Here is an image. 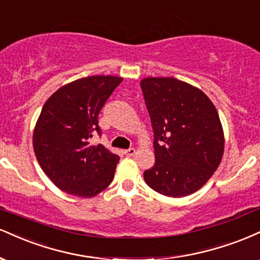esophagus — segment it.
<instances>
[{"label":"esophagus","mask_w":260,"mask_h":260,"mask_svg":"<svg viewBox=\"0 0 260 260\" xmlns=\"http://www.w3.org/2000/svg\"><path fill=\"white\" fill-rule=\"evenodd\" d=\"M135 153H136L135 148H129V149H125L124 151V154L127 155V157H131V155H134Z\"/></svg>","instance_id":"esophagus-1"}]
</instances>
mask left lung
I'll return each mask as SVG.
<instances>
[{"label": "left lung", "instance_id": "left-lung-1", "mask_svg": "<svg viewBox=\"0 0 260 260\" xmlns=\"http://www.w3.org/2000/svg\"><path fill=\"white\" fill-rule=\"evenodd\" d=\"M141 88L155 155L154 166L143 173V179L164 196H188L208 181L224 153L215 106L200 88L175 78H146Z\"/></svg>", "mask_w": 260, "mask_h": 260}]
</instances>
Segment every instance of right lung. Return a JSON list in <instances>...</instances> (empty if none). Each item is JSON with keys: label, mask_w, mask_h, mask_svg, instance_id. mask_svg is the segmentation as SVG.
<instances>
[{"label": "right lung", "mask_w": 260, "mask_h": 260, "mask_svg": "<svg viewBox=\"0 0 260 260\" xmlns=\"http://www.w3.org/2000/svg\"><path fill=\"white\" fill-rule=\"evenodd\" d=\"M119 76L94 75L64 85L46 101L32 135L40 167L58 188L79 197H93L113 181L119 155L103 145L99 114Z\"/></svg>", "instance_id": "right-lung-1"}]
</instances>
